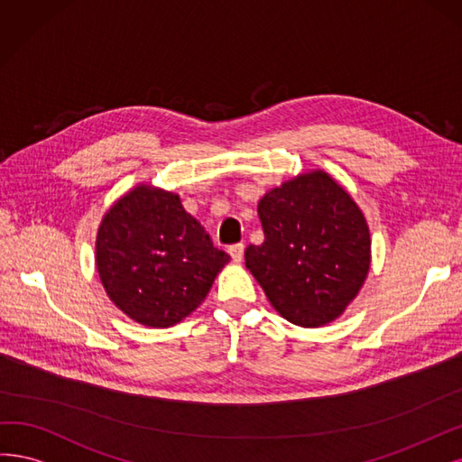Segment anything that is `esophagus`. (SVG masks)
I'll return each mask as SVG.
<instances>
[{"label": "esophagus", "instance_id": "1", "mask_svg": "<svg viewBox=\"0 0 462 462\" xmlns=\"http://www.w3.org/2000/svg\"><path fill=\"white\" fill-rule=\"evenodd\" d=\"M228 253L234 263H240L244 259V244H234L228 247Z\"/></svg>", "mask_w": 462, "mask_h": 462}]
</instances>
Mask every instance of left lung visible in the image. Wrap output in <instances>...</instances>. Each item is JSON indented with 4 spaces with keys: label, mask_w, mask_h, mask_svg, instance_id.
Segmentation results:
<instances>
[{
    "label": "left lung",
    "mask_w": 462,
    "mask_h": 462,
    "mask_svg": "<svg viewBox=\"0 0 462 462\" xmlns=\"http://www.w3.org/2000/svg\"><path fill=\"white\" fill-rule=\"evenodd\" d=\"M261 245L245 266L286 320L319 328L355 300L370 269L365 215L330 174L307 172L259 201Z\"/></svg>",
    "instance_id": "obj_1"
}]
</instances>
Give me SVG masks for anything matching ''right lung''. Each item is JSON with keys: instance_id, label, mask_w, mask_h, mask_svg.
I'll return each mask as SVG.
<instances>
[{"instance_id": "obj_1", "label": "right lung", "mask_w": 462, "mask_h": 462, "mask_svg": "<svg viewBox=\"0 0 462 462\" xmlns=\"http://www.w3.org/2000/svg\"><path fill=\"white\" fill-rule=\"evenodd\" d=\"M230 261L172 191L138 186L103 217L96 264L111 301L152 328L196 310Z\"/></svg>"}]
</instances>
